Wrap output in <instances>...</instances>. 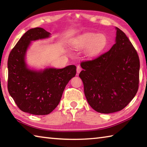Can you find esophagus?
I'll use <instances>...</instances> for the list:
<instances>
[{
  "mask_svg": "<svg viewBox=\"0 0 147 147\" xmlns=\"http://www.w3.org/2000/svg\"><path fill=\"white\" fill-rule=\"evenodd\" d=\"M81 71H82V67H81V66H80V65H78L77 66V68H76V71H77L78 74L80 73Z\"/></svg>",
  "mask_w": 147,
  "mask_h": 147,
  "instance_id": "obj_1",
  "label": "esophagus"
}]
</instances>
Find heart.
<instances>
[{
    "instance_id": "b5f03b06",
    "label": "heart",
    "mask_w": 147,
    "mask_h": 147,
    "mask_svg": "<svg viewBox=\"0 0 147 147\" xmlns=\"http://www.w3.org/2000/svg\"><path fill=\"white\" fill-rule=\"evenodd\" d=\"M107 37L105 34L90 33L79 37L73 47L78 49H85L89 55H95L102 52L107 45Z\"/></svg>"
}]
</instances>
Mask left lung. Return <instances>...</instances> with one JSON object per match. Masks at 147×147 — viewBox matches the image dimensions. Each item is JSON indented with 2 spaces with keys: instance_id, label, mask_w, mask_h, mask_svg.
<instances>
[{
  "instance_id": "obj_1",
  "label": "left lung",
  "mask_w": 147,
  "mask_h": 147,
  "mask_svg": "<svg viewBox=\"0 0 147 147\" xmlns=\"http://www.w3.org/2000/svg\"><path fill=\"white\" fill-rule=\"evenodd\" d=\"M115 43L105 54L81 62L84 92L89 105L103 114L121 111L138 90L140 59L126 34L116 28Z\"/></svg>"
}]
</instances>
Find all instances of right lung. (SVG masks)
Returning a JSON list of instances; mask_svg holds the SVG:
<instances>
[{
    "instance_id": "obj_1",
    "label": "right lung",
    "mask_w": 147,
    "mask_h": 147,
    "mask_svg": "<svg viewBox=\"0 0 147 147\" xmlns=\"http://www.w3.org/2000/svg\"><path fill=\"white\" fill-rule=\"evenodd\" d=\"M42 28L30 29L24 34L9 55L7 88L21 111L34 115H47L60 102L65 86L75 76L76 67L31 70L24 60L27 49L33 40L49 37Z\"/></svg>"
}]
</instances>
